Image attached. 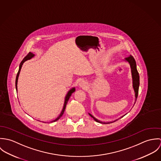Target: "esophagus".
I'll return each instance as SVG.
<instances>
[{
    "label": "esophagus",
    "instance_id": "1",
    "mask_svg": "<svg viewBox=\"0 0 161 161\" xmlns=\"http://www.w3.org/2000/svg\"><path fill=\"white\" fill-rule=\"evenodd\" d=\"M79 85H80V86L81 87H82V88H85L86 87H87V84H86V82L85 81H84V80L81 81V82H80Z\"/></svg>",
    "mask_w": 161,
    "mask_h": 161
}]
</instances>
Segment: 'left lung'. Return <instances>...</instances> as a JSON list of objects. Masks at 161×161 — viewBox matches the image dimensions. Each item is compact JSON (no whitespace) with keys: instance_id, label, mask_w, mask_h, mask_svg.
<instances>
[{"instance_id":"1","label":"left lung","mask_w":161,"mask_h":161,"mask_svg":"<svg viewBox=\"0 0 161 161\" xmlns=\"http://www.w3.org/2000/svg\"><path fill=\"white\" fill-rule=\"evenodd\" d=\"M126 60L130 63V66H131V73H132V77H133V88L135 92V97H136V101L137 100L138 95V91H139V75L138 73L137 68H136V61L135 59V58H133V56H132L131 55L128 56L126 58ZM136 103V102H135ZM89 115L93 118V119L98 122V123H103V124H107V123H104V122H102L99 120H98L97 119H96L95 117H93L92 115H91L89 114ZM123 117V116H122ZM118 120V119H116ZM116 120H115L114 121H116ZM113 123V122H112Z\"/></svg>"}]
</instances>
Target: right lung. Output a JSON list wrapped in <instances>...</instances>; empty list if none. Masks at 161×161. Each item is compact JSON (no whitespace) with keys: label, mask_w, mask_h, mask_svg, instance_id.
<instances>
[{"label":"right lung","mask_w":161,"mask_h":161,"mask_svg":"<svg viewBox=\"0 0 161 161\" xmlns=\"http://www.w3.org/2000/svg\"><path fill=\"white\" fill-rule=\"evenodd\" d=\"M34 56V54H33V53H29L24 58H23V60L22 61V62L20 63V66H19V71H18V73H17V77H16V80H15V87H16V90L17 91V82H18V78H19V74H20V70H21V68H22V65H23V63L25 61H26V60H28V59H31L32 57H33ZM75 91V89L74 88H72L71 90H70V91H69L68 93V94H67V95H66V98H65V102H64V107H63V110H62V112H61V114L59 115V116L56 118V119H55L54 120H53V121H52L51 122H55V121H56L57 120H58L63 115V114H64V110H65V108H66V105H67V103H68V100H69V98H70V95H72V93H73V92Z\"/></svg>","instance_id":"obj_1"}]
</instances>
